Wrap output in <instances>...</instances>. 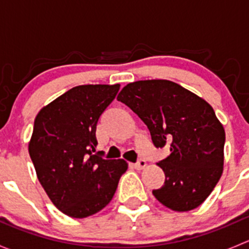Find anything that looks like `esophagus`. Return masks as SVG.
<instances>
[{
  "label": "esophagus",
  "mask_w": 249,
  "mask_h": 249,
  "mask_svg": "<svg viewBox=\"0 0 249 249\" xmlns=\"http://www.w3.org/2000/svg\"><path fill=\"white\" fill-rule=\"evenodd\" d=\"M134 166H135V169H137V170H142V169H144L145 166H147V162H145V160L140 159L139 161H137L136 164L134 165Z\"/></svg>",
  "instance_id": "obj_1"
}]
</instances>
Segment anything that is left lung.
<instances>
[{
	"label": "left lung",
	"mask_w": 249,
	"mask_h": 249,
	"mask_svg": "<svg viewBox=\"0 0 249 249\" xmlns=\"http://www.w3.org/2000/svg\"><path fill=\"white\" fill-rule=\"evenodd\" d=\"M148 126L155 147L171 154L158 162L165 184L153 190L159 202L176 212L199 207L223 173L225 131L202 97L166 79L137 80L117 97Z\"/></svg>",
	"instance_id": "1"
}]
</instances>
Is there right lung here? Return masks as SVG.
I'll use <instances>...</instances> for the list:
<instances>
[{
    "label": "right lung",
    "instance_id": "obj_1",
    "mask_svg": "<svg viewBox=\"0 0 249 249\" xmlns=\"http://www.w3.org/2000/svg\"><path fill=\"white\" fill-rule=\"evenodd\" d=\"M119 88L78 85L36 115L30 157L50 201L69 217H89L106 207L127 170L125 160L95 154L97 120Z\"/></svg>",
    "mask_w": 249,
    "mask_h": 249
}]
</instances>
